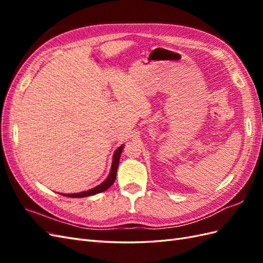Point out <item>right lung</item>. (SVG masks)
Here are the masks:
<instances>
[{
	"label": "right lung",
	"mask_w": 263,
	"mask_h": 263,
	"mask_svg": "<svg viewBox=\"0 0 263 263\" xmlns=\"http://www.w3.org/2000/svg\"><path fill=\"white\" fill-rule=\"evenodd\" d=\"M123 148H124V145L119 146L115 150V153L113 155L112 166H110V171H109L108 177L104 181H103L100 185L95 186L93 189L87 190V191H83V192H80V193H73V194H62L61 193V195H65V196H68V197L92 196V195L104 192V191H106L108 187H110V185L113 184L115 179H116V173H117V168H118V163H119V158H121V154H122V151H123Z\"/></svg>",
	"instance_id": "add662e5"
}]
</instances>
